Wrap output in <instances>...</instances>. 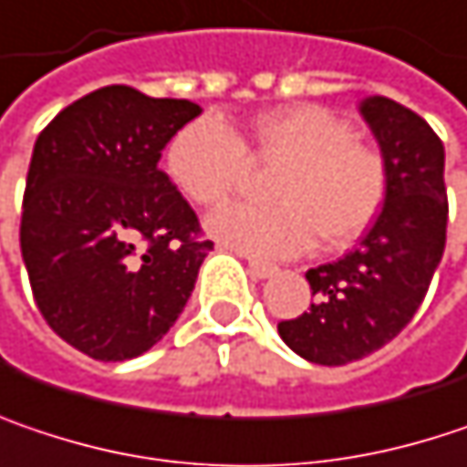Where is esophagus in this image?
Returning <instances> with one entry per match:
<instances>
[{
  "label": "esophagus",
  "instance_id": "34e87169",
  "mask_svg": "<svg viewBox=\"0 0 467 467\" xmlns=\"http://www.w3.org/2000/svg\"><path fill=\"white\" fill-rule=\"evenodd\" d=\"M248 270H251V275L259 277V280L277 275L275 265H270V262H262V259H248Z\"/></svg>",
  "mask_w": 467,
  "mask_h": 467
}]
</instances>
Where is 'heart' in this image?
Instances as JSON below:
<instances>
[{
	"label": "heart",
	"instance_id": "1",
	"mask_svg": "<svg viewBox=\"0 0 467 467\" xmlns=\"http://www.w3.org/2000/svg\"><path fill=\"white\" fill-rule=\"evenodd\" d=\"M280 162L270 205H230L208 219L219 243L254 256H294L313 237L328 248L353 243L371 227L388 197V168L377 149L353 139L345 119L318 104L259 114L245 136L202 117L168 147V173L194 205L216 208L237 190L248 160Z\"/></svg>",
	"mask_w": 467,
	"mask_h": 467
}]
</instances>
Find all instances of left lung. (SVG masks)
<instances>
[{
    "instance_id": "8db88e82",
    "label": "left lung",
    "mask_w": 467,
    "mask_h": 467,
    "mask_svg": "<svg viewBox=\"0 0 467 467\" xmlns=\"http://www.w3.org/2000/svg\"><path fill=\"white\" fill-rule=\"evenodd\" d=\"M360 117L388 168L385 205L356 251L307 270L310 310L277 323L280 339L320 366H345L396 339L422 305L446 245L441 139L385 96L360 101Z\"/></svg>"
}]
</instances>
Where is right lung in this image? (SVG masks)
<instances>
[{
    "label": "right lung",
    "instance_id": "obj_1",
    "mask_svg": "<svg viewBox=\"0 0 467 467\" xmlns=\"http://www.w3.org/2000/svg\"><path fill=\"white\" fill-rule=\"evenodd\" d=\"M200 111L109 85L66 107L34 144L21 216L26 273L47 326L90 358L128 360L157 345L213 248L157 168Z\"/></svg>",
    "mask_w": 467,
    "mask_h": 467
}]
</instances>
